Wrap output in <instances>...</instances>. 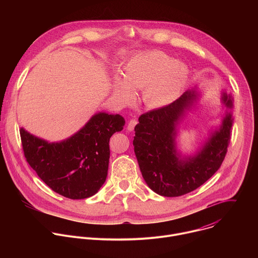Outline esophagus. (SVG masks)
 Here are the masks:
<instances>
[{
    "label": "esophagus",
    "mask_w": 258,
    "mask_h": 258,
    "mask_svg": "<svg viewBox=\"0 0 258 258\" xmlns=\"http://www.w3.org/2000/svg\"><path fill=\"white\" fill-rule=\"evenodd\" d=\"M137 123H138V120H137L136 118L131 119V120L128 121V124H127V130H128L130 132L134 131V128H135V126L137 125Z\"/></svg>",
    "instance_id": "1"
}]
</instances>
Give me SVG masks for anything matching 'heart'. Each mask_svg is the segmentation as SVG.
<instances>
[{"label":"heart","instance_id":"obj_1","mask_svg":"<svg viewBox=\"0 0 258 258\" xmlns=\"http://www.w3.org/2000/svg\"><path fill=\"white\" fill-rule=\"evenodd\" d=\"M122 77L113 78L112 91L120 102L128 103L135 91L143 90L144 102L162 107L172 102L185 88L190 69L162 51L152 50L131 56L122 66Z\"/></svg>","mask_w":258,"mask_h":258}]
</instances>
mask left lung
<instances>
[{
    "label": "left lung",
    "instance_id": "obj_1",
    "mask_svg": "<svg viewBox=\"0 0 258 258\" xmlns=\"http://www.w3.org/2000/svg\"><path fill=\"white\" fill-rule=\"evenodd\" d=\"M195 90L139 117L134 147L142 175L158 195L177 197L190 193L208 180L222 165L231 139L233 117L227 112L219 128L212 133L194 156L180 158L176 151V126L197 99ZM223 103L233 108V98L223 94Z\"/></svg>",
    "mask_w": 258,
    "mask_h": 258
}]
</instances>
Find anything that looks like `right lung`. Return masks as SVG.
Listing matches in <instances>:
<instances>
[{
  "label": "right lung",
  "mask_w": 258,
  "mask_h": 258,
  "mask_svg": "<svg viewBox=\"0 0 258 258\" xmlns=\"http://www.w3.org/2000/svg\"><path fill=\"white\" fill-rule=\"evenodd\" d=\"M119 114L99 112L70 138L49 143L20 128L26 161L54 192L69 199L95 195L106 180L109 140L123 128Z\"/></svg>",
  "instance_id": "1"
}]
</instances>
